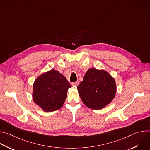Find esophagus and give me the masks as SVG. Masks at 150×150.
<instances>
[{
	"label": "esophagus",
	"mask_w": 150,
	"mask_h": 150,
	"mask_svg": "<svg viewBox=\"0 0 150 150\" xmlns=\"http://www.w3.org/2000/svg\"><path fill=\"white\" fill-rule=\"evenodd\" d=\"M78 85H79V82H78V81H76V82H75L72 83V86H77Z\"/></svg>",
	"instance_id": "esophagus-1"
}]
</instances>
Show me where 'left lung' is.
<instances>
[{
	"label": "left lung",
	"instance_id": "8db88e82",
	"mask_svg": "<svg viewBox=\"0 0 150 150\" xmlns=\"http://www.w3.org/2000/svg\"><path fill=\"white\" fill-rule=\"evenodd\" d=\"M83 103L92 110H101L114 98L117 87L114 78L104 70L93 68L85 73L77 87Z\"/></svg>",
	"mask_w": 150,
	"mask_h": 150
}]
</instances>
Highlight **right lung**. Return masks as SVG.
<instances>
[{
	"mask_svg": "<svg viewBox=\"0 0 150 150\" xmlns=\"http://www.w3.org/2000/svg\"><path fill=\"white\" fill-rule=\"evenodd\" d=\"M71 85L58 71L51 69L37 78L33 86L34 102L45 112L60 109L65 103Z\"/></svg>",
	"mask_w": 150,
	"mask_h": 150,
	"instance_id": "add662e5",
	"label": "right lung"
}]
</instances>
